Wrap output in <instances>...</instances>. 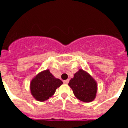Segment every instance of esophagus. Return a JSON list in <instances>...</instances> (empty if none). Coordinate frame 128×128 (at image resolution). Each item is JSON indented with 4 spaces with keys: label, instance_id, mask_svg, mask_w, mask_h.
<instances>
[{
    "label": "esophagus",
    "instance_id": "esophagus-1",
    "mask_svg": "<svg viewBox=\"0 0 128 128\" xmlns=\"http://www.w3.org/2000/svg\"><path fill=\"white\" fill-rule=\"evenodd\" d=\"M68 82H69V80H64V84H68Z\"/></svg>",
    "mask_w": 128,
    "mask_h": 128
}]
</instances>
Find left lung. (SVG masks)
<instances>
[{
	"label": "left lung",
	"mask_w": 128,
	"mask_h": 128,
	"mask_svg": "<svg viewBox=\"0 0 128 128\" xmlns=\"http://www.w3.org/2000/svg\"><path fill=\"white\" fill-rule=\"evenodd\" d=\"M68 85L72 89L73 93L80 101L90 102L95 99L97 92V83L95 80L84 70L80 69Z\"/></svg>",
	"instance_id": "left-lung-1"
}]
</instances>
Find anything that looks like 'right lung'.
Wrapping results in <instances>:
<instances>
[{
    "label": "right lung",
    "instance_id": "1",
    "mask_svg": "<svg viewBox=\"0 0 128 128\" xmlns=\"http://www.w3.org/2000/svg\"><path fill=\"white\" fill-rule=\"evenodd\" d=\"M63 82L56 78L49 70H44L37 74L30 82V92L35 99L44 102L52 97Z\"/></svg>",
    "mask_w": 128,
    "mask_h": 128
}]
</instances>
